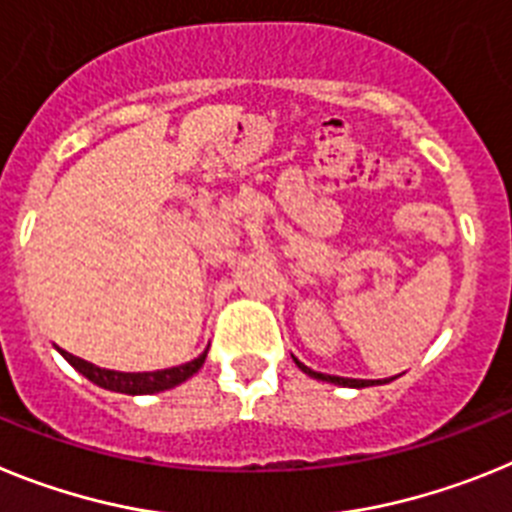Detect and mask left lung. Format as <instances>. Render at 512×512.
<instances>
[{
	"instance_id": "obj_1",
	"label": "left lung",
	"mask_w": 512,
	"mask_h": 512,
	"mask_svg": "<svg viewBox=\"0 0 512 512\" xmlns=\"http://www.w3.org/2000/svg\"><path fill=\"white\" fill-rule=\"evenodd\" d=\"M296 361V358H293ZM296 366L301 368L304 373H309V376H314V379L319 381H330V384H337V386H353V389H363V386H376V384H389L391 379H384V381H363V379H342V376H330V373H317L311 371V368H306L304 363L296 361Z\"/></svg>"
}]
</instances>
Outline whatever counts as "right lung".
<instances>
[{"label":"right lung","mask_w":512,"mask_h":512,"mask_svg":"<svg viewBox=\"0 0 512 512\" xmlns=\"http://www.w3.org/2000/svg\"><path fill=\"white\" fill-rule=\"evenodd\" d=\"M208 353V350H206ZM206 353H201L195 361L185 363V366L164 368V371H149V373H121V371H108V368L92 366V363L82 361L77 355L61 350L66 361L77 368L82 376L92 381V384L102 386L108 391H118V394H157V391L172 389V386L188 381L193 373H198V368L206 363Z\"/></svg>","instance_id":"1"}]
</instances>
